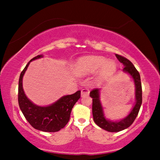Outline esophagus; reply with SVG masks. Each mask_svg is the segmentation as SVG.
<instances>
[{"label":"esophagus","mask_w":160,"mask_h":160,"mask_svg":"<svg viewBox=\"0 0 160 160\" xmlns=\"http://www.w3.org/2000/svg\"><path fill=\"white\" fill-rule=\"evenodd\" d=\"M89 94V90L87 89V88H84L81 90V95L82 97L83 96H87Z\"/></svg>","instance_id":"34e87169"}]
</instances>
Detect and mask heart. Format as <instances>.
<instances>
[{"instance_id":"1","label":"heart","mask_w":160,"mask_h":160,"mask_svg":"<svg viewBox=\"0 0 160 160\" xmlns=\"http://www.w3.org/2000/svg\"><path fill=\"white\" fill-rule=\"evenodd\" d=\"M98 70L101 78H108L114 73L116 64L102 56H88L80 60L76 68L77 73L82 75L94 74Z\"/></svg>"}]
</instances>
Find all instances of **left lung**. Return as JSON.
Returning <instances> with one entry per match:
<instances>
[{"label":"left lung","mask_w":160,"mask_h":160,"mask_svg":"<svg viewBox=\"0 0 160 160\" xmlns=\"http://www.w3.org/2000/svg\"><path fill=\"white\" fill-rule=\"evenodd\" d=\"M116 57L121 63L123 64L124 68L122 71L127 73L133 78L135 86V104L132 110L129 113L127 117L120 121H110L105 118L104 115L103 108L101 104L100 98H99V89H94L90 92L91 98H92V115L93 120L95 124L98 125L100 128H103L108 132H117L122 131L129 127L135 118L138 114L141 103H142V88H141V82L140 74L135 66L129 60L125 57L116 54Z\"/></svg>","instance_id":"obj_1"}]
</instances>
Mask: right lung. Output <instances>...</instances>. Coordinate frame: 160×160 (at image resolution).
Returning a JSON list of instances; mask_svg holds the SVG:
<instances>
[{
	"instance_id": "right-lung-1",
	"label": "right lung",
	"mask_w": 160,
	"mask_h": 160,
	"mask_svg": "<svg viewBox=\"0 0 160 160\" xmlns=\"http://www.w3.org/2000/svg\"><path fill=\"white\" fill-rule=\"evenodd\" d=\"M43 57L38 55L30 60L22 71L19 80L18 102L24 117L35 129L48 132H56L63 128L68 122L73 107L80 98L79 90L72 95L62 97L57 102L47 107H41L33 104L27 98L22 87V78L29 63L33 60Z\"/></svg>"
}]
</instances>
